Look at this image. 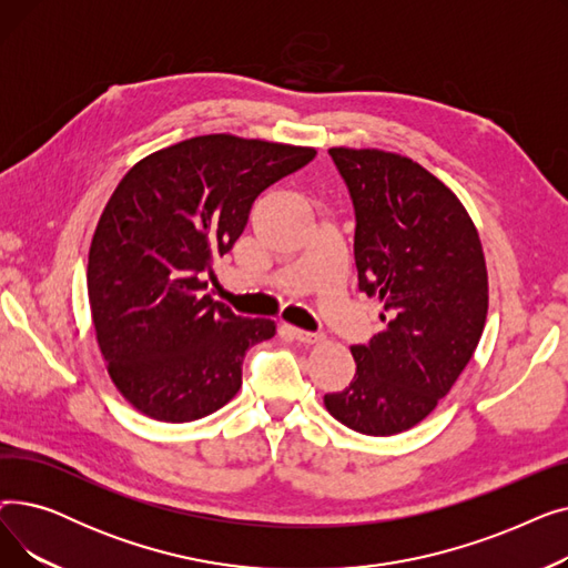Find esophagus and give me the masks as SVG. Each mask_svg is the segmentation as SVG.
<instances>
[{
    "label": "esophagus",
    "mask_w": 568,
    "mask_h": 568,
    "mask_svg": "<svg viewBox=\"0 0 568 568\" xmlns=\"http://www.w3.org/2000/svg\"><path fill=\"white\" fill-rule=\"evenodd\" d=\"M287 332H290V336L294 338V341H300V343H320L324 336L322 334H313V332H304V329H296V326H287Z\"/></svg>",
    "instance_id": "esophagus-1"
}]
</instances>
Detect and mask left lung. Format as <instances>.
<instances>
[{"label": "left lung", "instance_id": "left-lung-1", "mask_svg": "<svg viewBox=\"0 0 568 568\" xmlns=\"http://www.w3.org/2000/svg\"><path fill=\"white\" fill-rule=\"evenodd\" d=\"M329 154L354 204L359 290L377 296L386 326L352 345L354 379L324 407L386 437L424 422L469 364L488 315L486 260L467 209L426 168L379 149Z\"/></svg>", "mask_w": 568, "mask_h": 568}]
</instances>
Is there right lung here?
Segmentation results:
<instances>
[{"instance_id": "obj_1", "label": "right lung", "mask_w": 568, "mask_h": 568, "mask_svg": "<svg viewBox=\"0 0 568 568\" xmlns=\"http://www.w3.org/2000/svg\"><path fill=\"white\" fill-rule=\"evenodd\" d=\"M315 154L200 135L149 154L119 182L89 248L87 290L108 373L138 412L184 424L236 396L246 349L276 324L234 315L202 294V278L244 232L255 197Z\"/></svg>"}]
</instances>
